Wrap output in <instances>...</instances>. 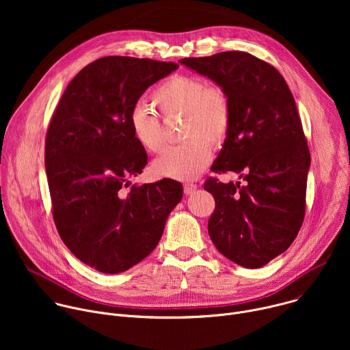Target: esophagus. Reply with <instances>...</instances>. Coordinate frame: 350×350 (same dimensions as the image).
<instances>
[{"label":"esophagus","mask_w":350,"mask_h":350,"mask_svg":"<svg viewBox=\"0 0 350 350\" xmlns=\"http://www.w3.org/2000/svg\"><path fill=\"white\" fill-rule=\"evenodd\" d=\"M198 189L196 184H184V193L185 195H191L192 192H195Z\"/></svg>","instance_id":"esophagus-1"}]
</instances>
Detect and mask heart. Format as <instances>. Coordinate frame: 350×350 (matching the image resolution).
Returning a JSON list of instances; mask_svg holds the SVG:
<instances>
[{
  "label": "heart",
  "instance_id": "1",
  "mask_svg": "<svg viewBox=\"0 0 350 350\" xmlns=\"http://www.w3.org/2000/svg\"><path fill=\"white\" fill-rule=\"evenodd\" d=\"M154 101L165 118L183 116L181 135L187 139L167 148L154 161V174L178 181L195 180L212 159L208 143L220 145L230 131L231 104L227 92L220 87H208L199 77L176 75L157 88ZM129 126L133 138L145 151L157 154L163 148L162 123L146 104H137L131 109Z\"/></svg>",
  "mask_w": 350,
  "mask_h": 350
}]
</instances>
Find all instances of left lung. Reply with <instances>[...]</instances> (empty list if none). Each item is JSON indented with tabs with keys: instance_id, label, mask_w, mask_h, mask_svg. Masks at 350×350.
I'll list each match as a JSON object with an SVG mask.
<instances>
[{
	"instance_id": "1",
	"label": "left lung",
	"mask_w": 350,
	"mask_h": 350,
	"mask_svg": "<svg viewBox=\"0 0 350 350\" xmlns=\"http://www.w3.org/2000/svg\"><path fill=\"white\" fill-rule=\"evenodd\" d=\"M180 64L223 88L231 126L213 172L243 181L209 178L216 201L208 231L217 251L245 269H259L285 252L305 217L310 152L292 92L271 65L241 51Z\"/></svg>"
}]
</instances>
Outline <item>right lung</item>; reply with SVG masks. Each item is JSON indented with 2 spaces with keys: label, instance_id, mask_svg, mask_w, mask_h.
I'll use <instances>...</instances> for the list:
<instances>
[{
  "label": "right lung",
  "instance_id": "right-lung-1",
  "mask_svg": "<svg viewBox=\"0 0 350 350\" xmlns=\"http://www.w3.org/2000/svg\"><path fill=\"white\" fill-rule=\"evenodd\" d=\"M178 66L105 57L66 87L45 139V172L57 230L69 251L105 274L144 260L162 238L183 185L166 178L124 185L148 157L133 138L129 116L139 96Z\"/></svg>",
  "mask_w": 350,
  "mask_h": 350
}]
</instances>
